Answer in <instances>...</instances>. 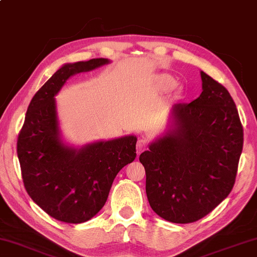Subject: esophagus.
I'll return each instance as SVG.
<instances>
[{
	"mask_svg": "<svg viewBox=\"0 0 257 257\" xmlns=\"http://www.w3.org/2000/svg\"><path fill=\"white\" fill-rule=\"evenodd\" d=\"M146 146H147V141L143 138H141V139H139V141H138V145H136V150H138V155H140V154L142 153V150L146 148Z\"/></svg>",
	"mask_w": 257,
	"mask_h": 257,
	"instance_id": "1",
	"label": "esophagus"
}]
</instances>
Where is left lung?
<instances>
[{"mask_svg": "<svg viewBox=\"0 0 257 257\" xmlns=\"http://www.w3.org/2000/svg\"><path fill=\"white\" fill-rule=\"evenodd\" d=\"M196 100L173 109L175 129L140 155L152 209L173 223H191L230 194L243 148V126L229 91L201 71Z\"/></svg>", "mask_w": 257, "mask_h": 257, "instance_id": "1", "label": "left lung"}]
</instances>
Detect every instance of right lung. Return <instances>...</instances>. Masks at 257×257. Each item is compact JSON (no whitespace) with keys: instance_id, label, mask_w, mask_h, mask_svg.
<instances>
[{"instance_id":"obj_1","label":"right lung","mask_w":257,"mask_h":257,"mask_svg":"<svg viewBox=\"0 0 257 257\" xmlns=\"http://www.w3.org/2000/svg\"><path fill=\"white\" fill-rule=\"evenodd\" d=\"M107 59L69 63L30 101L19 138L17 156L27 193L55 220L82 223L104 206L115 176L136 157L135 136L97 142L80 150L59 139L54 96L70 76L108 63Z\"/></svg>"}]
</instances>
